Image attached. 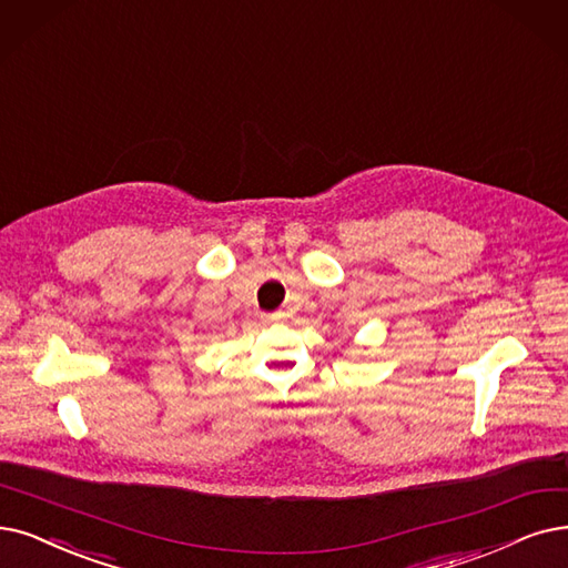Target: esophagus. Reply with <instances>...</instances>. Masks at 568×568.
<instances>
[{
    "label": "esophagus",
    "mask_w": 568,
    "mask_h": 568,
    "mask_svg": "<svg viewBox=\"0 0 568 568\" xmlns=\"http://www.w3.org/2000/svg\"><path fill=\"white\" fill-rule=\"evenodd\" d=\"M282 320H284V312H272V314L265 316V322H270V324H277Z\"/></svg>",
    "instance_id": "esophagus-1"
}]
</instances>
